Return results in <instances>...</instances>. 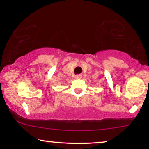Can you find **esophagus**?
Here are the masks:
<instances>
[{"label":"esophagus","instance_id":"1","mask_svg":"<svg viewBox=\"0 0 149 149\" xmlns=\"http://www.w3.org/2000/svg\"><path fill=\"white\" fill-rule=\"evenodd\" d=\"M81 78H82V75L81 74H78V75H76V76H75V79H81Z\"/></svg>","mask_w":149,"mask_h":149}]
</instances>
